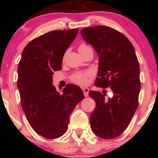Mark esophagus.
<instances>
[{"label": "esophagus", "instance_id": "esophagus-1", "mask_svg": "<svg viewBox=\"0 0 158 158\" xmlns=\"http://www.w3.org/2000/svg\"><path fill=\"white\" fill-rule=\"evenodd\" d=\"M83 94H84V96H85V97H88V92H89V88H83Z\"/></svg>", "mask_w": 158, "mask_h": 158}]
</instances>
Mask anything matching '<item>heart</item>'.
<instances>
[{"instance_id": "heart-1", "label": "heart", "mask_w": 158, "mask_h": 158, "mask_svg": "<svg viewBox=\"0 0 158 158\" xmlns=\"http://www.w3.org/2000/svg\"><path fill=\"white\" fill-rule=\"evenodd\" d=\"M88 47L87 45L82 44L78 47V51L83 50V49ZM90 73H77L74 74L71 77L73 82L79 84V85H85L88 83V77L90 76Z\"/></svg>"}]
</instances>
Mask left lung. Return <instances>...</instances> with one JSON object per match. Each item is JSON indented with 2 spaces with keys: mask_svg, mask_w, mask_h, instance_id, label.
I'll return each mask as SVG.
<instances>
[{
  "mask_svg": "<svg viewBox=\"0 0 158 158\" xmlns=\"http://www.w3.org/2000/svg\"><path fill=\"white\" fill-rule=\"evenodd\" d=\"M83 40L91 44L99 57L96 87H109L102 93L90 90L96 108L90 114L93 131L103 139L120 135L130 123L138 106L141 83L139 64L135 48L124 34L105 26L81 30Z\"/></svg>",
  "mask_w": 158,
  "mask_h": 158,
  "instance_id": "obj_1",
  "label": "left lung"
}]
</instances>
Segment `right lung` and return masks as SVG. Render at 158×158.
Returning <instances> with one entry per match:
<instances>
[{
    "label": "right lung",
    "mask_w": 158,
    "mask_h": 158,
    "mask_svg": "<svg viewBox=\"0 0 158 158\" xmlns=\"http://www.w3.org/2000/svg\"><path fill=\"white\" fill-rule=\"evenodd\" d=\"M78 29L46 33L31 40L23 49L18 66L21 106L36 133L55 139L66 132L69 116L84 98L78 86L68 84L62 94L52 85L54 71L62 69L63 56Z\"/></svg>",
    "instance_id": "add662e5"
}]
</instances>
